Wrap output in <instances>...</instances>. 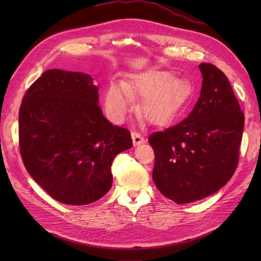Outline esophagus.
Listing matches in <instances>:
<instances>
[{
    "mask_svg": "<svg viewBox=\"0 0 261 261\" xmlns=\"http://www.w3.org/2000/svg\"><path fill=\"white\" fill-rule=\"evenodd\" d=\"M132 139L134 146H139L141 144H145V138L140 135L137 132H132Z\"/></svg>",
    "mask_w": 261,
    "mask_h": 261,
    "instance_id": "34e87169",
    "label": "esophagus"
}]
</instances>
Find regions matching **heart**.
Returning <instances> with one entry per match:
<instances>
[{
    "mask_svg": "<svg viewBox=\"0 0 261 261\" xmlns=\"http://www.w3.org/2000/svg\"><path fill=\"white\" fill-rule=\"evenodd\" d=\"M184 82L170 72L149 70L132 75L123 84L111 83L105 91L108 115L121 122L127 115L134 97H141L139 115L153 126H164L177 117L185 108Z\"/></svg>",
    "mask_w": 261,
    "mask_h": 261,
    "instance_id": "obj_1",
    "label": "heart"
}]
</instances>
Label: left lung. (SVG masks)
<instances>
[{
  "label": "left lung",
  "mask_w": 261,
  "mask_h": 261,
  "mask_svg": "<svg viewBox=\"0 0 261 261\" xmlns=\"http://www.w3.org/2000/svg\"><path fill=\"white\" fill-rule=\"evenodd\" d=\"M198 67L202 85L193 111L179 124L149 137L155 153L154 184L181 204L215 194L230 180L244 129V114L227 77L208 63Z\"/></svg>",
  "instance_id": "obj_1"
}]
</instances>
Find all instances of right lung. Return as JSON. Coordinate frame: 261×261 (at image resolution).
Wrapping results in <instances>:
<instances>
[{
  "label": "right lung",
  "mask_w": 261,
  "mask_h": 261,
  "mask_svg": "<svg viewBox=\"0 0 261 261\" xmlns=\"http://www.w3.org/2000/svg\"><path fill=\"white\" fill-rule=\"evenodd\" d=\"M98 91L90 75L54 68L22 98L18 121L23 164L62 203L83 206L103 197L112 187L113 159L133 146L130 133L102 114Z\"/></svg>",
  "instance_id": "add662e5"
}]
</instances>
